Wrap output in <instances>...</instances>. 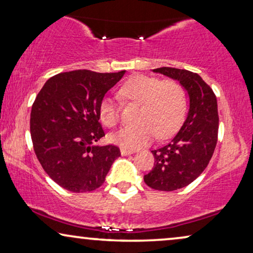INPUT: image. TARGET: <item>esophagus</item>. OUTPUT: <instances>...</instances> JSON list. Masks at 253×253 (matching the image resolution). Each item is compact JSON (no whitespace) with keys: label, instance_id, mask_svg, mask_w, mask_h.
Segmentation results:
<instances>
[{"label":"esophagus","instance_id":"34e87169","mask_svg":"<svg viewBox=\"0 0 253 253\" xmlns=\"http://www.w3.org/2000/svg\"><path fill=\"white\" fill-rule=\"evenodd\" d=\"M132 153H133V151L126 150V148H121V155H123V157H126V155H130Z\"/></svg>","mask_w":253,"mask_h":253}]
</instances>
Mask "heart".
Masks as SVG:
<instances>
[{
    "mask_svg": "<svg viewBox=\"0 0 253 253\" xmlns=\"http://www.w3.org/2000/svg\"><path fill=\"white\" fill-rule=\"evenodd\" d=\"M127 102L140 105L137 126L124 127L110 134V140L126 150L146 146L154 138L171 136L185 116L184 89L175 81H161L151 76L138 75L129 79L120 89ZM100 121L113 127L120 122V107L115 98L106 96L99 106Z\"/></svg>",
    "mask_w": 253,
    "mask_h": 253,
    "instance_id": "obj_1",
    "label": "heart"
}]
</instances>
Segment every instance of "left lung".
<instances>
[{
    "label": "left lung",
    "mask_w": 253,
    "mask_h": 253,
    "mask_svg": "<svg viewBox=\"0 0 253 253\" xmlns=\"http://www.w3.org/2000/svg\"><path fill=\"white\" fill-rule=\"evenodd\" d=\"M152 71L177 81L189 98L184 123L168 144L152 151L154 167L144 176L150 188L174 191L195 181L212 158L219 129L217 102L212 88L198 74L168 67Z\"/></svg>",
    "instance_id": "1"
}]
</instances>
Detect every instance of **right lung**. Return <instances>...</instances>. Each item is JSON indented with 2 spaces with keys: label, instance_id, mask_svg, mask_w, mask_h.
<instances>
[{
  "label": "right lung",
  "instance_id": "add662e5",
  "mask_svg": "<svg viewBox=\"0 0 253 253\" xmlns=\"http://www.w3.org/2000/svg\"><path fill=\"white\" fill-rule=\"evenodd\" d=\"M126 70L100 74L75 70L44 83L31 110L33 148L43 170L71 192H88L105 182L119 147L96 144L105 136L99 106Z\"/></svg>",
  "mask_w": 253,
  "mask_h": 253
}]
</instances>
